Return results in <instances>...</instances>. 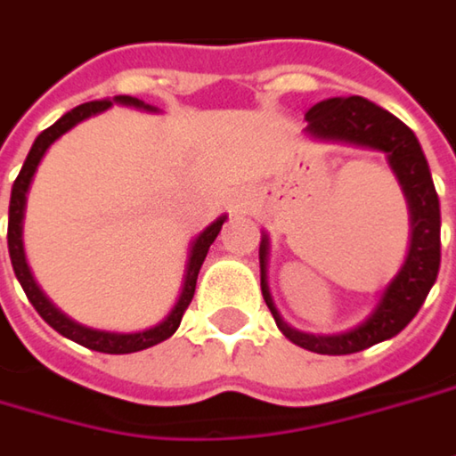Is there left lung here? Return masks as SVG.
I'll list each match as a JSON object with an SVG mask.
<instances>
[{"mask_svg":"<svg viewBox=\"0 0 456 456\" xmlns=\"http://www.w3.org/2000/svg\"><path fill=\"white\" fill-rule=\"evenodd\" d=\"M307 136L320 142H343L356 147L379 149L387 154L389 167L397 177L405 201L411 208V250L397 271V276L382 291L379 305L362 325L335 335H312L286 325L268 291V234L260 240V291L271 309L279 330L291 343L325 354L346 356L363 351L374 343L389 340L400 333L426 302L431 286L439 276L442 263V211L439 196L431 180L428 162L415 134L385 108L374 105L366 97H330L307 110Z\"/></svg>","mask_w":456,"mask_h":456,"instance_id":"8db88e82","label":"left lung"}]
</instances>
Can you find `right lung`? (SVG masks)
I'll use <instances>...</instances> for the list:
<instances>
[{"instance_id": "add662e5", "label": "right lung", "mask_w": 456, "mask_h": 456, "mask_svg": "<svg viewBox=\"0 0 456 456\" xmlns=\"http://www.w3.org/2000/svg\"><path fill=\"white\" fill-rule=\"evenodd\" d=\"M113 102H121V105H131V108H144V110H157L151 105H144V100L139 97H131V94H116L113 100H94V102H85V105H77L74 110L64 113L53 126H48L43 134H38V139L33 142V147L28 151V159L22 165V170L17 175L12 185V199H10V224H7V245H10V260H12L14 276L20 286L25 289L30 305L36 307V312L41 314L43 320L69 340L90 348V351H100V354H134V351H144L151 348L162 340H167L170 335L180 328V320L185 314V309L191 305L193 294H196V279H199V271H201L206 253L211 248V242L216 240L222 224L227 222V216H219L216 222H211L208 227L203 229L201 234L193 240L191 245V257H188V268H185V281H183V291L175 302L173 312L154 328L149 330H139V333H110V330H94L87 325H79L74 320H69L61 309H56L51 305V299L41 291V286L36 283L30 268H28V260H25V248H22V219H25V201H28V191H30V183H33V175L41 165L43 154L48 151V147L64 136L69 128H74L77 123L87 121L90 116H97L102 110H108Z\"/></svg>"}]
</instances>
